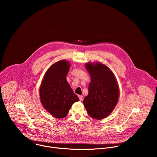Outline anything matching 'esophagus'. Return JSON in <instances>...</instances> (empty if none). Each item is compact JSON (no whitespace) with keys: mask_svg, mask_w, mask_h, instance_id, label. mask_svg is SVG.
<instances>
[{"mask_svg":"<svg viewBox=\"0 0 157 157\" xmlns=\"http://www.w3.org/2000/svg\"><path fill=\"white\" fill-rule=\"evenodd\" d=\"M78 97H79V100L81 101L82 100V96H81V95H79V96H78Z\"/></svg>","mask_w":157,"mask_h":157,"instance_id":"esophagus-1","label":"esophagus"}]
</instances>
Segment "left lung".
<instances>
[{
  "mask_svg": "<svg viewBox=\"0 0 157 157\" xmlns=\"http://www.w3.org/2000/svg\"><path fill=\"white\" fill-rule=\"evenodd\" d=\"M85 68L91 76V82L83 104L89 116L101 120L109 116L118 102L117 81L109 67L100 62L86 63Z\"/></svg>",
  "mask_w": 157,
  "mask_h": 157,
  "instance_id": "left-lung-1",
  "label": "left lung"
}]
</instances>
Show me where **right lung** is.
<instances>
[{
  "label": "right lung",
  "mask_w": 157,
  "mask_h": 157,
  "mask_svg": "<svg viewBox=\"0 0 157 157\" xmlns=\"http://www.w3.org/2000/svg\"><path fill=\"white\" fill-rule=\"evenodd\" d=\"M70 67L66 59L53 64L44 74L39 89L41 105L58 119L65 117L73 104L79 100L66 80Z\"/></svg>",
  "instance_id": "1"
}]
</instances>
